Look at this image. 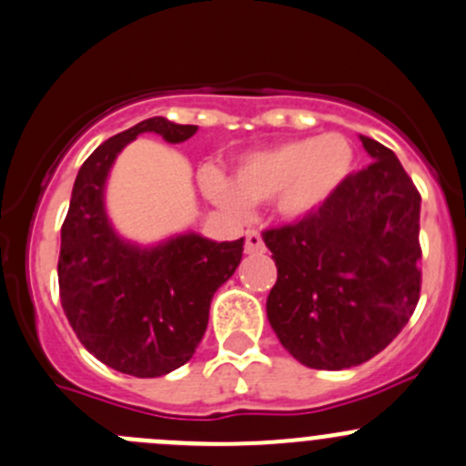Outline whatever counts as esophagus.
<instances>
[{
  "label": "esophagus",
  "mask_w": 466,
  "mask_h": 466,
  "mask_svg": "<svg viewBox=\"0 0 466 466\" xmlns=\"http://www.w3.org/2000/svg\"><path fill=\"white\" fill-rule=\"evenodd\" d=\"M266 246H264V238H261L259 232H255V229H248L246 232V252L248 255H257V252H264Z\"/></svg>",
  "instance_id": "obj_1"
}]
</instances>
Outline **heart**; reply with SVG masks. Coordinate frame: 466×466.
<instances>
[{"instance_id":"1","label":"heart","mask_w":466,"mask_h":466,"mask_svg":"<svg viewBox=\"0 0 466 466\" xmlns=\"http://www.w3.org/2000/svg\"><path fill=\"white\" fill-rule=\"evenodd\" d=\"M353 170V143L343 134H323L250 152L234 166L229 182L205 170L202 188L229 211L273 200L279 218L305 220L341 191Z\"/></svg>"}]
</instances>
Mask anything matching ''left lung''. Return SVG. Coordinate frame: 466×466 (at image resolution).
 I'll list each match as a JSON object with an SVG mask.
<instances>
[{"label":"left lung","instance_id":"8db88e82","mask_svg":"<svg viewBox=\"0 0 466 466\" xmlns=\"http://www.w3.org/2000/svg\"><path fill=\"white\" fill-rule=\"evenodd\" d=\"M360 141L367 168L314 216L261 234L278 266L270 328L298 362L323 371L385 350L421 291V196L390 147Z\"/></svg>","mask_w":466,"mask_h":466}]
</instances>
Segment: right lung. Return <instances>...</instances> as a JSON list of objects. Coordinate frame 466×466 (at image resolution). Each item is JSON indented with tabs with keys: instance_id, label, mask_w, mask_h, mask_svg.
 Returning <instances> with one entry per match:
<instances>
[{
	"instance_id": "obj_1",
	"label": "right lung",
	"mask_w": 466,
	"mask_h": 466,
	"mask_svg": "<svg viewBox=\"0 0 466 466\" xmlns=\"http://www.w3.org/2000/svg\"><path fill=\"white\" fill-rule=\"evenodd\" d=\"M146 132L182 143L198 127L157 116L111 137L84 161L61 228L58 293L88 353L127 376L159 378L193 358L211 298L241 264L243 238L218 243L187 232L143 248L113 229L104 207L108 170Z\"/></svg>"
}]
</instances>
